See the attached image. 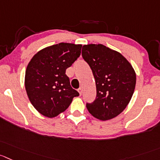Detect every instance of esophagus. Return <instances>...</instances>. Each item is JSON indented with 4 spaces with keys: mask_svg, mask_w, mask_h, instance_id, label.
Instances as JSON below:
<instances>
[{
    "mask_svg": "<svg viewBox=\"0 0 160 160\" xmlns=\"http://www.w3.org/2000/svg\"><path fill=\"white\" fill-rule=\"evenodd\" d=\"M78 92H79V95L81 96L82 94V88H80V89H78Z\"/></svg>",
    "mask_w": 160,
    "mask_h": 160,
    "instance_id": "1",
    "label": "esophagus"
}]
</instances>
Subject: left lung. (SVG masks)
Returning a JSON list of instances; mask_svg holds the SVG:
<instances>
[{
    "label": "left lung",
    "instance_id": "left-lung-1",
    "mask_svg": "<svg viewBox=\"0 0 160 160\" xmlns=\"http://www.w3.org/2000/svg\"><path fill=\"white\" fill-rule=\"evenodd\" d=\"M82 56L89 65L97 87V97L86 104L89 113L98 119H112L123 112L132 98L136 73L118 52L98 44L85 45Z\"/></svg>",
    "mask_w": 160,
    "mask_h": 160
}]
</instances>
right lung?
I'll return each instance as SVG.
<instances>
[{
  "label": "right lung",
  "mask_w": 160,
  "mask_h": 160,
  "mask_svg": "<svg viewBox=\"0 0 160 160\" xmlns=\"http://www.w3.org/2000/svg\"><path fill=\"white\" fill-rule=\"evenodd\" d=\"M82 46L61 42L40 50L29 62L26 91L32 105L44 116H57L69 107L74 97L79 96L65 73L79 57Z\"/></svg>",
  "instance_id": "add662e5"
}]
</instances>
